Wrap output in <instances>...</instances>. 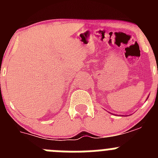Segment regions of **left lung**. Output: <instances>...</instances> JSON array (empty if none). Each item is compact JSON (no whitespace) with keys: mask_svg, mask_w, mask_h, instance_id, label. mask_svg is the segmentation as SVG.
Here are the masks:
<instances>
[{"mask_svg":"<svg viewBox=\"0 0 158 158\" xmlns=\"http://www.w3.org/2000/svg\"><path fill=\"white\" fill-rule=\"evenodd\" d=\"M157 73H158V70H157Z\"/></svg>","mask_w":158,"mask_h":158,"instance_id":"1","label":"left lung"}]
</instances>
